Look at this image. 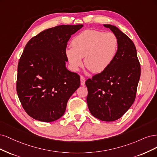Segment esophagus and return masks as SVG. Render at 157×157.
Here are the masks:
<instances>
[{
	"label": "esophagus",
	"instance_id": "esophagus-1",
	"mask_svg": "<svg viewBox=\"0 0 157 157\" xmlns=\"http://www.w3.org/2000/svg\"><path fill=\"white\" fill-rule=\"evenodd\" d=\"M80 82H81V85H83V86L85 85V79L84 76H83V75H82V76L80 77Z\"/></svg>",
	"mask_w": 157,
	"mask_h": 157
}]
</instances>
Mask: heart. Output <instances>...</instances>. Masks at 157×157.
Here are the masks:
<instances>
[{
  "label": "heart",
  "instance_id": "obj_1",
  "mask_svg": "<svg viewBox=\"0 0 157 157\" xmlns=\"http://www.w3.org/2000/svg\"><path fill=\"white\" fill-rule=\"evenodd\" d=\"M72 46L65 49V55L70 67L78 71L83 65L92 72H101L108 68L117 54L119 42L117 36L110 32L86 30L72 40Z\"/></svg>",
  "mask_w": 157,
  "mask_h": 157
}]
</instances>
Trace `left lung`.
Masks as SVG:
<instances>
[{
	"label": "left lung",
	"mask_w": 157,
	"mask_h": 157,
	"mask_svg": "<svg viewBox=\"0 0 157 157\" xmlns=\"http://www.w3.org/2000/svg\"><path fill=\"white\" fill-rule=\"evenodd\" d=\"M104 26L117 36L118 52L108 68L85 82L87 103L94 117L114 121L122 117L134 102L141 67L131 39L113 25Z\"/></svg>",
	"instance_id": "left-lung-1"
}]
</instances>
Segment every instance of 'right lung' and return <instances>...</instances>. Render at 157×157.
Returning <instances> with one entry per match:
<instances>
[{
	"instance_id": "obj_1",
	"label": "right lung",
	"mask_w": 157,
	"mask_h": 157,
	"mask_svg": "<svg viewBox=\"0 0 157 157\" xmlns=\"http://www.w3.org/2000/svg\"><path fill=\"white\" fill-rule=\"evenodd\" d=\"M83 25H63L40 33L27 42L17 66L16 90L26 113L42 122L62 117L80 85L77 73L65 67V49Z\"/></svg>"
}]
</instances>
